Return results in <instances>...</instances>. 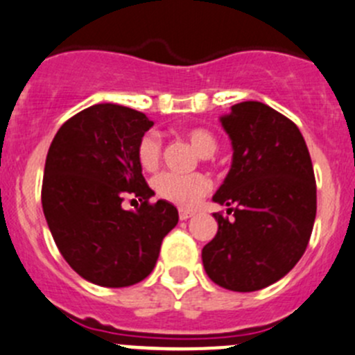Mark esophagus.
Listing matches in <instances>:
<instances>
[{
    "label": "esophagus",
    "mask_w": 355,
    "mask_h": 355,
    "mask_svg": "<svg viewBox=\"0 0 355 355\" xmlns=\"http://www.w3.org/2000/svg\"><path fill=\"white\" fill-rule=\"evenodd\" d=\"M178 216H180V220H189V218L194 216V211H187V209H180V213H178Z\"/></svg>",
    "instance_id": "1"
}]
</instances>
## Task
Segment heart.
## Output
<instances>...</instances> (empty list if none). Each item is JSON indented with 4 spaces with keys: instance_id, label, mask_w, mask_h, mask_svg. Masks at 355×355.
<instances>
[{
    "instance_id": "1",
    "label": "heart",
    "mask_w": 355,
    "mask_h": 355,
    "mask_svg": "<svg viewBox=\"0 0 355 355\" xmlns=\"http://www.w3.org/2000/svg\"><path fill=\"white\" fill-rule=\"evenodd\" d=\"M196 151L202 157H209L216 153L218 141L206 128H191L185 132ZM163 157V142L155 132L142 135L137 146L139 164L146 171H155ZM153 189L157 198L168 200L178 207H194L204 196L209 194L211 180L202 173L178 175V173H159L153 178Z\"/></svg>"
}]
</instances>
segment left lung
I'll return each mask as SVG.
<instances>
[{"label": "left lung", "instance_id": "1", "mask_svg": "<svg viewBox=\"0 0 355 355\" xmlns=\"http://www.w3.org/2000/svg\"><path fill=\"white\" fill-rule=\"evenodd\" d=\"M232 141V166L213 196L218 234L202 249L207 277L234 292L275 284L299 263L316 218V180L297 125L259 101L220 118Z\"/></svg>", "mask_w": 355, "mask_h": 355}]
</instances>
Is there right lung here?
Segmentation results:
<instances>
[{
    "label": "right lung",
    "mask_w": 355,
    "mask_h": 355,
    "mask_svg": "<svg viewBox=\"0 0 355 355\" xmlns=\"http://www.w3.org/2000/svg\"><path fill=\"white\" fill-rule=\"evenodd\" d=\"M153 125L141 111L101 103L67 120L49 146L42 211L62 256L91 284L120 288L144 280L178 223L173 204H149L155 192L137 159ZM127 195L143 202L135 211L121 206Z\"/></svg>",
    "instance_id": "obj_1"
}]
</instances>
